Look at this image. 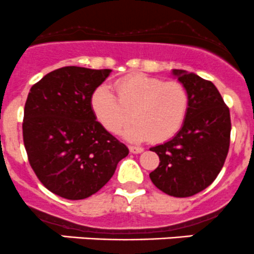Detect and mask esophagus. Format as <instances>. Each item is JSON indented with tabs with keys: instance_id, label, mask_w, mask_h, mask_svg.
I'll list each match as a JSON object with an SVG mask.
<instances>
[{
	"instance_id": "esophagus-1",
	"label": "esophagus",
	"mask_w": 254,
	"mask_h": 254,
	"mask_svg": "<svg viewBox=\"0 0 254 254\" xmlns=\"http://www.w3.org/2000/svg\"><path fill=\"white\" fill-rule=\"evenodd\" d=\"M143 148L142 147H135V145H129V152L133 153V154H138V153H142L143 152Z\"/></svg>"
}]
</instances>
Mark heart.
Instances as JSON below:
<instances>
[{"instance_id": "obj_1", "label": "heart", "mask_w": 254, "mask_h": 254, "mask_svg": "<svg viewBox=\"0 0 254 254\" xmlns=\"http://www.w3.org/2000/svg\"><path fill=\"white\" fill-rule=\"evenodd\" d=\"M115 89L119 99L106 84L99 85L90 99L95 117L109 132H119L130 115L135 121L124 130V135L132 142L149 138L167 140L184 125L190 96L182 82L134 74L119 80Z\"/></svg>"}]
</instances>
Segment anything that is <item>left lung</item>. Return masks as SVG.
Returning a JSON list of instances; mask_svg holds the SVG:
<instances>
[{"mask_svg":"<svg viewBox=\"0 0 254 254\" xmlns=\"http://www.w3.org/2000/svg\"><path fill=\"white\" fill-rule=\"evenodd\" d=\"M172 74L189 91V111L172 139L150 148L160 163L149 178L165 194L188 197L206 189L222 169L230 147V110L211 81L185 70Z\"/></svg>","mask_w":254,"mask_h":254,"instance_id":"left-lung-1","label":"left lung"}]
</instances>
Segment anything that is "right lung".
Returning a JSON list of instances; mask_svg holds the SVG:
<instances>
[{
    "instance_id": "right-lung-1",
    "label": "right lung",
    "mask_w": 254,
    "mask_h": 254,
    "mask_svg": "<svg viewBox=\"0 0 254 254\" xmlns=\"http://www.w3.org/2000/svg\"><path fill=\"white\" fill-rule=\"evenodd\" d=\"M110 69L64 66L32 86L24 105L23 142L29 164L49 191L81 200L112 178L128 148L95 117L91 94Z\"/></svg>"
}]
</instances>
